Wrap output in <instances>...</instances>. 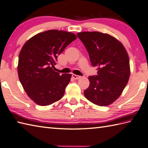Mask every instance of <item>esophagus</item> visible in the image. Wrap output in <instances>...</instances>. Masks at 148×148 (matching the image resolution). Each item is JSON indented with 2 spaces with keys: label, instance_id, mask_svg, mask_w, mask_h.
Masks as SVG:
<instances>
[{
  "label": "esophagus",
  "instance_id": "1",
  "mask_svg": "<svg viewBox=\"0 0 148 148\" xmlns=\"http://www.w3.org/2000/svg\"><path fill=\"white\" fill-rule=\"evenodd\" d=\"M72 77H73V78H74L75 80H78L81 78L80 76H78V75H75V74H72Z\"/></svg>",
  "mask_w": 148,
  "mask_h": 148
}]
</instances>
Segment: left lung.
I'll list each match as a JSON object with an SVG mask.
<instances>
[{
    "instance_id": "8db88e82",
    "label": "left lung",
    "mask_w": 148,
    "mask_h": 148,
    "mask_svg": "<svg viewBox=\"0 0 148 148\" xmlns=\"http://www.w3.org/2000/svg\"><path fill=\"white\" fill-rule=\"evenodd\" d=\"M92 65L97 75L89 76L90 85L84 91L87 99L100 106L112 104L120 97L130 77L129 55L123 44L109 34L99 32L78 33Z\"/></svg>"
}]
</instances>
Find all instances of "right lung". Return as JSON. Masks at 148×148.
Instances as JSON below:
<instances>
[{
  "label": "right lung",
  "instance_id": "right-lung-1",
  "mask_svg": "<svg viewBox=\"0 0 148 148\" xmlns=\"http://www.w3.org/2000/svg\"><path fill=\"white\" fill-rule=\"evenodd\" d=\"M77 38L73 33L51 29L34 35L25 42L19 54V81L28 97L40 106L61 99L71 74L54 71L58 56Z\"/></svg>",
  "mask_w": 148,
  "mask_h": 148
}]
</instances>
